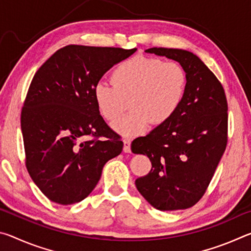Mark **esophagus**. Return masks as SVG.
<instances>
[{"mask_svg": "<svg viewBox=\"0 0 251 251\" xmlns=\"http://www.w3.org/2000/svg\"><path fill=\"white\" fill-rule=\"evenodd\" d=\"M124 150L125 152H130V141L129 139H124Z\"/></svg>", "mask_w": 251, "mask_h": 251, "instance_id": "34e87169", "label": "esophagus"}]
</instances>
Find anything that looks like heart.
<instances>
[{"mask_svg": "<svg viewBox=\"0 0 251 251\" xmlns=\"http://www.w3.org/2000/svg\"><path fill=\"white\" fill-rule=\"evenodd\" d=\"M110 83L99 82L93 96L105 120L115 121L129 101L130 112L113 124L123 136L146 133L175 115L185 100L188 77L181 64L154 56H135L120 63L110 74Z\"/></svg>", "mask_w": 251, "mask_h": 251, "instance_id": "b5f03b06", "label": "heart"}]
</instances>
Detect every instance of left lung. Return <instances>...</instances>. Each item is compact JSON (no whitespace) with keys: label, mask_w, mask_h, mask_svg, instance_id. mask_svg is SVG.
Returning a JSON list of instances; mask_svg holds the SVG:
<instances>
[{"label":"left lung","mask_w":251,"mask_h":251,"mask_svg":"<svg viewBox=\"0 0 251 251\" xmlns=\"http://www.w3.org/2000/svg\"><path fill=\"white\" fill-rule=\"evenodd\" d=\"M145 52L181 64L188 85L175 115L131 143V151L146 155L151 163V172L135 185L156 209H187L206 193L226 150L227 99L222 83L194 53L165 48Z\"/></svg>","instance_id":"8db88e82"}]
</instances>
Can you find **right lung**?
Here are the masks:
<instances>
[{
	"mask_svg": "<svg viewBox=\"0 0 251 251\" xmlns=\"http://www.w3.org/2000/svg\"><path fill=\"white\" fill-rule=\"evenodd\" d=\"M136 50L67 45L34 75L21 113L25 165L50 201H83L104 165L122 152L121 136L100 115L93 88Z\"/></svg>",
	"mask_w": 251,
	"mask_h": 251,
	"instance_id": "right-lung-1",
	"label": "right lung"
}]
</instances>
